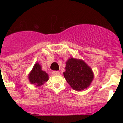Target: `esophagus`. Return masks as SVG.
<instances>
[{
    "mask_svg": "<svg viewBox=\"0 0 123 123\" xmlns=\"http://www.w3.org/2000/svg\"><path fill=\"white\" fill-rule=\"evenodd\" d=\"M52 74H53V75H59L60 72L58 71H54L52 72Z\"/></svg>",
    "mask_w": 123,
    "mask_h": 123,
    "instance_id": "obj_1",
    "label": "esophagus"
}]
</instances>
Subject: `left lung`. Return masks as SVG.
<instances>
[{
	"mask_svg": "<svg viewBox=\"0 0 123 123\" xmlns=\"http://www.w3.org/2000/svg\"><path fill=\"white\" fill-rule=\"evenodd\" d=\"M65 69L64 77L75 91H81L89 87L94 79L92 69L82 60L69 58Z\"/></svg>",
	"mask_w": 123,
	"mask_h": 123,
	"instance_id": "8db88e82",
	"label": "left lung"
}]
</instances>
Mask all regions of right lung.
I'll return each instance as SVG.
<instances>
[{"mask_svg": "<svg viewBox=\"0 0 123 123\" xmlns=\"http://www.w3.org/2000/svg\"><path fill=\"white\" fill-rule=\"evenodd\" d=\"M28 79L31 84L36 86H41L49 80V75L45 71H42L41 66L36 63L28 75Z\"/></svg>", "mask_w": 123, "mask_h": 123, "instance_id": "1", "label": "right lung"}]
</instances>
